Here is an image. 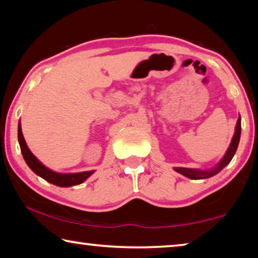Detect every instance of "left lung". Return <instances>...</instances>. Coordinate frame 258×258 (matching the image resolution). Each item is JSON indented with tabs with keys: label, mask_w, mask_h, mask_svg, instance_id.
I'll list each match as a JSON object with an SVG mask.
<instances>
[{
	"label": "left lung",
	"mask_w": 258,
	"mask_h": 258,
	"mask_svg": "<svg viewBox=\"0 0 258 258\" xmlns=\"http://www.w3.org/2000/svg\"><path fill=\"white\" fill-rule=\"evenodd\" d=\"M240 137H241V117L237 118L236 127H235V133H234V137L230 142L228 151L226 152L225 156L222 157V160L217 164V167L213 168L212 170H197V169H190V168H175V170L185 176L187 178L191 179H204L212 177V176L217 175L219 171L222 170L227 164L232 161L234 154H235L237 146H239L240 142Z\"/></svg>",
	"instance_id": "8db88e82"
}]
</instances>
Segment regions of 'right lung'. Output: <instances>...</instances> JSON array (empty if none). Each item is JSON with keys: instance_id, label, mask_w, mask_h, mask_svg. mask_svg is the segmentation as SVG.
<instances>
[{"instance_id": "right-lung-1", "label": "right lung", "mask_w": 258, "mask_h": 258, "mask_svg": "<svg viewBox=\"0 0 258 258\" xmlns=\"http://www.w3.org/2000/svg\"><path fill=\"white\" fill-rule=\"evenodd\" d=\"M18 142H19V146H21L23 157H24L25 162L30 167L31 170L36 172V174L38 176H40L41 178H44L49 183L54 184L56 186L67 187V186L78 185V184L84 182V180L89 177V176L94 174V170L78 172V174H59V172H55L51 170V169L46 168L28 148V145H26L24 137H23V133H22L21 122H18Z\"/></svg>"}]
</instances>
